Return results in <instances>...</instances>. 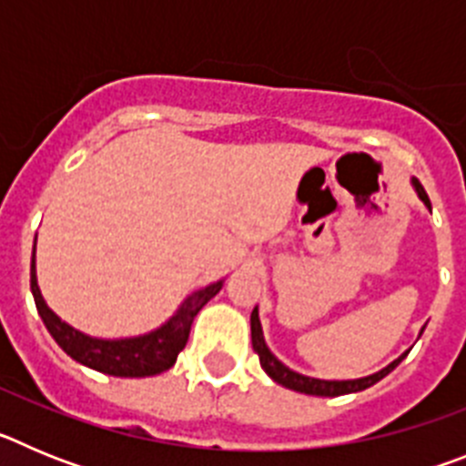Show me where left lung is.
I'll return each instance as SVG.
<instances>
[{"mask_svg":"<svg viewBox=\"0 0 466 466\" xmlns=\"http://www.w3.org/2000/svg\"><path fill=\"white\" fill-rule=\"evenodd\" d=\"M410 182H413V188H415V193H418L420 200H422V203L431 209L430 198H427V191L422 188V184H420L415 177L410 179ZM249 322H252V348H254V352L258 355V361H261L263 371L268 373V376L273 378L278 385L287 387V390H294V392H300V394H312V397H340V394L361 392V390H366V387H371V385H376L378 380H382V378H385L390 371H394V369L399 366V361L406 357V355H401L399 360H394L392 364L385 366L382 371L373 373V376L357 378V380H319V378H310V376H303V373L291 371L289 366H284L282 361H279L278 357L270 352L268 345H266V340H263L261 322H258V308H254L252 310V319H249ZM422 331H425V329H422Z\"/></svg>","mask_w":466,"mask_h":466,"instance_id":"left-lung-1","label":"left lung"}]
</instances>
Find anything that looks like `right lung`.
I'll list each match as a JSON object with an SVG mask.
<instances>
[{
	"label": "right lung",
	"instance_id": "obj_1",
	"mask_svg": "<svg viewBox=\"0 0 466 466\" xmlns=\"http://www.w3.org/2000/svg\"><path fill=\"white\" fill-rule=\"evenodd\" d=\"M30 287L32 296H35L36 310H39L41 319L46 324L48 333H51L56 343L67 352L72 360L79 364L95 369V371L106 373V376L116 378H147L158 376V373L167 371L170 366H175L177 355L182 352L184 345L191 333V324L196 315L203 310V306L209 299L219 294L224 287V279L209 284L205 289H198L184 300L179 310L167 319L163 327L156 331L144 333V336H135V339H93L86 336L79 329L69 327L63 322L51 308L46 306V300L41 296L39 284H36V270H35V252H32V268H30Z\"/></svg>",
	"mask_w": 466,
	"mask_h": 466
}]
</instances>
